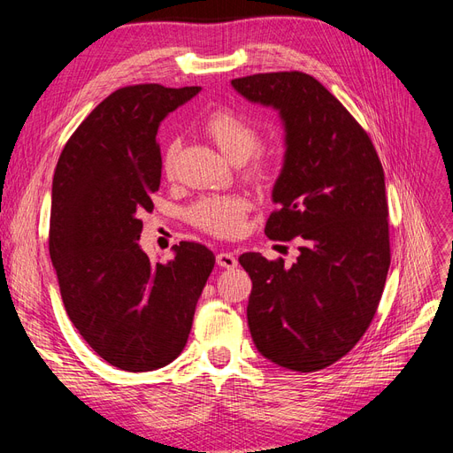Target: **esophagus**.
Here are the masks:
<instances>
[{"label":"esophagus","instance_id":"esophagus-1","mask_svg":"<svg viewBox=\"0 0 453 453\" xmlns=\"http://www.w3.org/2000/svg\"><path fill=\"white\" fill-rule=\"evenodd\" d=\"M217 265L223 266V268H236L238 266V260L236 257L228 253V251H221L217 253Z\"/></svg>","mask_w":453,"mask_h":453}]
</instances>
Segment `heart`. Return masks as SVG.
<instances>
[{
    "label": "heart",
    "mask_w": 453,
    "mask_h": 453,
    "mask_svg": "<svg viewBox=\"0 0 453 453\" xmlns=\"http://www.w3.org/2000/svg\"><path fill=\"white\" fill-rule=\"evenodd\" d=\"M202 128L205 135L219 147L221 153L232 162H245L260 143V134L253 122L232 107H215L203 117ZM180 142L172 140L164 149L162 168L164 173L172 175L175 168ZM276 162L270 155L255 157L250 175L251 180L268 181ZM250 213V202L242 196H203L190 205L187 217L200 230L217 238H234L245 226V217Z\"/></svg>",
    "instance_id": "obj_1"
}]
</instances>
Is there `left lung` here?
I'll return each mask as SVG.
<instances>
[{
	"instance_id": "8db88e82",
	"label": "left lung",
	"mask_w": 453,
	"mask_h": 453,
	"mask_svg": "<svg viewBox=\"0 0 453 453\" xmlns=\"http://www.w3.org/2000/svg\"><path fill=\"white\" fill-rule=\"evenodd\" d=\"M232 87L285 122L280 208L265 234L303 242L291 266L240 257L253 281L250 331L272 363L315 372L351 351L378 310L391 263L386 175L366 130L315 77L255 73Z\"/></svg>"
}]
</instances>
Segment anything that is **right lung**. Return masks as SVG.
I'll return each instance as SVG.
<instances>
[{"label":"right lung","mask_w":453,"mask_h":453,"mask_svg":"<svg viewBox=\"0 0 453 453\" xmlns=\"http://www.w3.org/2000/svg\"><path fill=\"white\" fill-rule=\"evenodd\" d=\"M200 87L111 92L62 149L52 180L49 253L72 323L120 370L166 366L187 344L215 255L196 242L153 265L138 240L162 177L160 120Z\"/></svg>","instance_id":"add662e5"}]
</instances>
